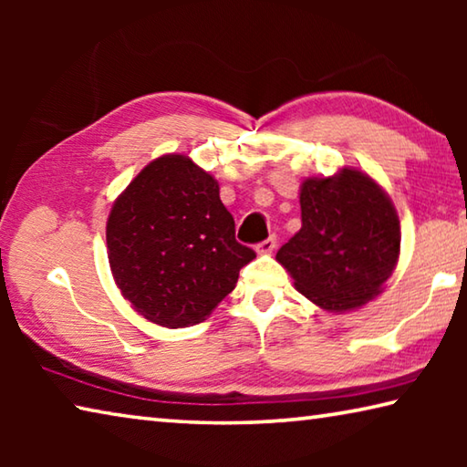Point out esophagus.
Segmentation results:
<instances>
[{
    "instance_id": "34e87169",
    "label": "esophagus",
    "mask_w": 467,
    "mask_h": 467,
    "mask_svg": "<svg viewBox=\"0 0 467 467\" xmlns=\"http://www.w3.org/2000/svg\"><path fill=\"white\" fill-rule=\"evenodd\" d=\"M275 243H278L275 241V236H267V239L259 243L255 249H257V253H272L275 249Z\"/></svg>"
}]
</instances>
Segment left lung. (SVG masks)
Instances as JSON below:
<instances>
[{
    "mask_svg": "<svg viewBox=\"0 0 467 467\" xmlns=\"http://www.w3.org/2000/svg\"><path fill=\"white\" fill-rule=\"evenodd\" d=\"M303 226L275 259L295 286L329 313L352 311L381 292L400 257V218L367 172L342 169L300 185Z\"/></svg>",
    "mask_w": 467,
    "mask_h": 467,
    "instance_id": "left-lung-1",
    "label": "left lung"
}]
</instances>
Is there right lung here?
<instances>
[{
  "label": "right lung",
  "mask_w": 467,
  "mask_h": 467,
  "mask_svg": "<svg viewBox=\"0 0 467 467\" xmlns=\"http://www.w3.org/2000/svg\"><path fill=\"white\" fill-rule=\"evenodd\" d=\"M107 249L121 295L141 317L171 329L202 323L255 257L234 239L218 181L183 154L146 164L117 197Z\"/></svg>",
  "instance_id": "right-lung-1"
}]
</instances>
